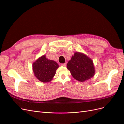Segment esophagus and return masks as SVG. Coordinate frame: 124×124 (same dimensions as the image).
<instances>
[{
    "label": "esophagus",
    "instance_id": "obj_1",
    "mask_svg": "<svg viewBox=\"0 0 124 124\" xmlns=\"http://www.w3.org/2000/svg\"><path fill=\"white\" fill-rule=\"evenodd\" d=\"M66 65H67V63H62V64H61V65H62V66H63V67L66 66Z\"/></svg>",
    "mask_w": 124,
    "mask_h": 124
}]
</instances>
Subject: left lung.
I'll use <instances>...</instances> for the list:
<instances>
[{
    "mask_svg": "<svg viewBox=\"0 0 124 124\" xmlns=\"http://www.w3.org/2000/svg\"><path fill=\"white\" fill-rule=\"evenodd\" d=\"M67 67L75 79L82 82L93 77L95 74L92 60L85 54L78 52L68 62Z\"/></svg>",
    "mask_w": 124,
    "mask_h": 124,
    "instance_id": "left-lung-1",
    "label": "left lung"
}]
</instances>
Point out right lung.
<instances>
[{
    "label": "right lung",
    "instance_id": "add662e5",
    "mask_svg": "<svg viewBox=\"0 0 124 124\" xmlns=\"http://www.w3.org/2000/svg\"><path fill=\"white\" fill-rule=\"evenodd\" d=\"M32 68L35 77L41 82L47 83L53 78L59 65L54 61L47 59L44 55L33 63Z\"/></svg>",
    "mask_w": 124,
    "mask_h": 124
}]
</instances>
